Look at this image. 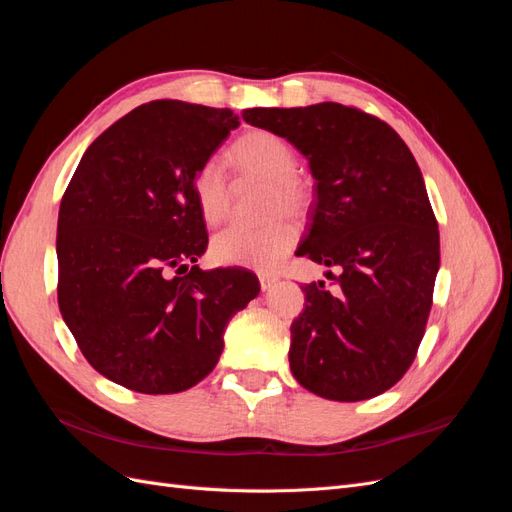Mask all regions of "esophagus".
Wrapping results in <instances>:
<instances>
[{"label":"esophagus","instance_id":"obj_1","mask_svg":"<svg viewBox=\"0 0 512 512\" xmlns=\"http://www.w3.org/2000/svg\"><path fill=\"white\" fill-rule=\"evenodd\" d=\"M258 280H260V288L262 290H269L277 280H280V277H277L275 273H260Z\"/></svg>","mask_w":512,"mask_h":512}]
</instances>
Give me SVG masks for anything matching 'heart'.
Masks as SVG:
<instances>
[{"label":"heart","instance_id":"obj_1","mask_svg":"<svg viewBox=\"0 0 512 512\" xmlns=\"http://www.w3.org/2000/svg\"><path fill=\"white\" fill-rule=\"evenodd\" d=\"M228 160L245 179L267 183L262 228L230 226L211 241V256L228 267L267 271L280 262L299 239V224L292 215H305L312 207L314 192L309 181L297 173V153L292 145L269 130H252L230 147ZM194 194L203 220L220 224L230 211V188L220 162L209 160L196 170ZM278 220L275 221L274 218Z\"/></svg>","mask_w":512,"mask_h":512}]
</instances>
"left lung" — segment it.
<instances>
[{
  "label": "left lung",
  "instance_id": "obj_1",
  "mask_svg": "<svg viewBox=\"0 0 512 512\" xmlns=\"http://www.w3.org/2000/svg\"><path fill=\"white\" fill-rule=\"evenodd\" d=\"M243 119L307 158L316 203L297 252L339 269L333 292L303 286L292 376L333 401L389 391L421 346L440 269L438 222L412 151L389 123L337 102L245 108Z\"/></svg>",
  "mask_w": 512,
  "mask_h": 512
}]
</instances>
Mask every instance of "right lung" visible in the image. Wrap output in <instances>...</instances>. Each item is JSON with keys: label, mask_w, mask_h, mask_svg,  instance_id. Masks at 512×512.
I'll use <instances>...</instances> for the list:
<instances>
[{"label": "right lung", "mask_w": 512, "mask_h": 512, "mask_svg": "<svg viewBox=\"0 0 512 512\" xmlns=\"http://www.w3.org/2000/svg\"><path fill=\"white\" fill-rule=\"evenodd\" d=\"M235 128L230 108L136 106L87 147L61 198L59 312L89 365L130 391L192 389L260 292L250 271L194 265L209 241L196 170Z\"/></svg>", "instance_id": "obj_1"}]
</instances>
